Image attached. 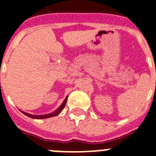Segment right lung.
Segmentation results:
<instances>
[{
    "mask_svg": "<svg viewBox=\"0 0 156 156\" xmlns=\"http://www.w3.org/2000/svg\"><path fill=\"white\" fill-rule=\"evenodd\" d=\"M67 98H68V96H66V98L65 99V100H64L63 103H62V104H61V106L59 107L56 111H54L53 112H52V113L44 114V115H32V114L27 113V112H23V111H21V112H22L23 114H25L26 116H29V117H30V118H34V119H44V118H48V117H52V116H57V115H58V114L60 113L62 110H63L65 106H66V101H67Z\"/></svg>",
    "mask_w": 156,
    "mask_h": 156,
    "instance_id": "obj_1",
    "label": "right lung"
}]
</instances>
